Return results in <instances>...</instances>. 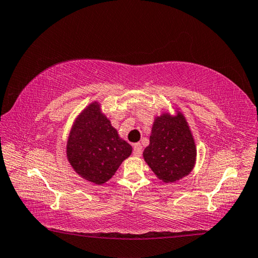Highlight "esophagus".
<instances>
[{
	"label": "esophagus",
	"mask_w": 258,
	"mask_h": 258,
	"mask_svg": "<svg viewBox=\"0 0 258 258\" xmlns=\"http://www.w3.org/2000/svg\"><path fill=\"white\" fill-rule=\"evenodd\" d=\"M133 154L135 157H140L142 154V145L141 143H135L133 147Z\"/></svg>",
	"instance_id": "34e87169"
}]
</instances>
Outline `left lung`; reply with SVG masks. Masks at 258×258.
Wrapping results in <instances>:
<instances>
[{
	"label": "left lung",
	"mask_w": 258,
	"mask_h": 258,
	"mask_svg": "<svg viewBox=\"0 0 258 258\" xmlns=\"http://www.w3.org/2000/svg\"><path fill=\"white\" fill-rule=\"evenodd\" d=\"M143 158L163 182H175L193 170L196 145L188 123L180 111L163 113L154 118L150 144Z\"/></svg>",
	"instance_id": "8db88e82"
}]
</instances>
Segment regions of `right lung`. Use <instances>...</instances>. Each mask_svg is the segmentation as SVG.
I'll list each match as a JSON object with an SVG mask.
<instances>
[{
  "instance_id": "obj_1",
  "label": "right lung",
  "mask_w": 258,
  "mask_h": 258,
  "mask_svg": "<svg viewBox=\"0 0 258 258\" xmlns=\"http://www.w3.org/2000/svg\"><path fill=\"white\" fill-rule=\"evenodd\" d=\"M132 147L119 138L100 104L91 102L74 120L67 144V156L74 171L83 179L101 185L115 175Z\"/></svg>"
}]
</instances>
